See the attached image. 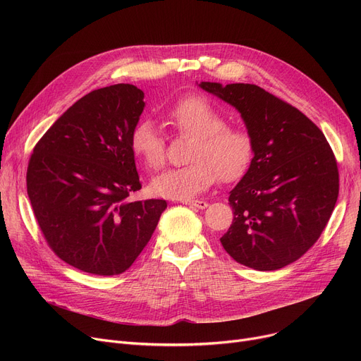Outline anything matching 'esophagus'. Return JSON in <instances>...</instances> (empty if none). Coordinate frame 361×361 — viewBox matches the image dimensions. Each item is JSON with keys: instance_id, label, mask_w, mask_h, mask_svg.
<instances>
[{"instance_id": "esophagus-1", "label": "esophagus", "mask_w": 361, "mask_h": 361, "mask_svg": "<svg viewBox=\"0 0 361 361\" xmlns=\"http://www.w3.org/2000/svg\"><path fill=\"white\" fill-rule=\"evenodd\" d=\"M183 203L187 206L197 207V209H204V207H207V202L204 200H183Z\"/></svg>"}]
</instances>
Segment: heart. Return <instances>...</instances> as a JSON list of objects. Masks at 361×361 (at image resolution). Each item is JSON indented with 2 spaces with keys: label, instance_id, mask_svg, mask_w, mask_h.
Returning a JSON list of instances; mask_svg holds the SVG:
<instances>
[{
  "label": "heart",
  "instance_id": "heart-1",
  "mask_svg": "<svg viewBox=\"0 0 361 361\" xmlns=\"http://www.w3.org/2000/svg\"><path fill=\"white\" fill-rule=\"evenodd\" d=\"M166 118L181 135L193 136L187 164L168 169L150 183L159 197L188 200L203 193L216 178L235 181L252 165L255 142L250 133L228 126L225 114L203 94H190L166 111ZM130 149L145 168L157 171L165 164V140L155 123L143 118L130 133Z\"/></svg>",
  "mask_w": 361,
  "mask_h": 361
}]
</instances>
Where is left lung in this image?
Listing matches in <instances>:
<instances>
[{"instance_id":"left-lung-1","label":"left lung","mask_w":361,"mask_h":361,"mask_svg":"<svg viewBox=\"0 0 361 361\" xmlns=\"http://www.w3.org/2000/svg\"><path fill=\"white\" fill-rule=\"evenodd\" d=\"M199 86L234 106L255 142L252 165L230 192L234 219L222 247L256 271L287 267L317 241L332 215L339 192L334 152L305 114L256 85Z\"/></svg>"}]
</instances>
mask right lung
<instances>
[{"mask_svg": "<svg viewBox=\"0 0 361 361\" xmlns=\"http://www.w3.org/2000/svg\"><path fill=\"white\" fill-rule=\"evenodd\" d=\"M145 93L118 83L73 104L36 143L27 195L52 252L83 272L127 271L154 234L166 202H128L142 188L130 133Z\"/></svg>", "mask_w": 361, "mask_h": 361, "instance_id": "obj_1", "label": "right lung"}]
</instances>
